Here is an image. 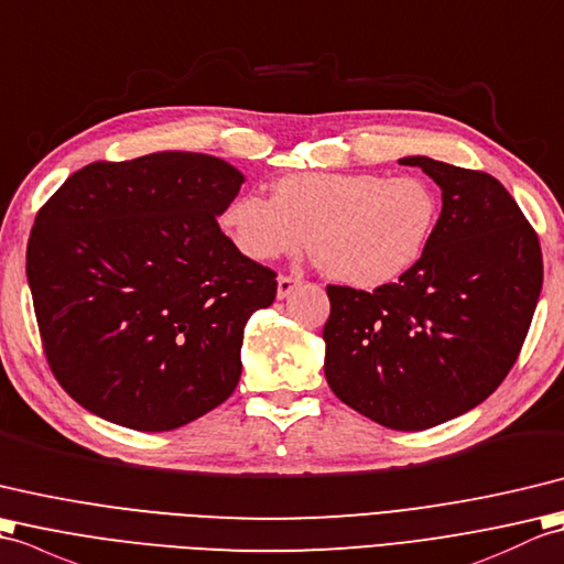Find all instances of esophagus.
<instances>
[{"label": "esophagus", "instance_id": "obj_1", "mask_svg": "<svg viewBox=\"0 0 564 564\" xmlns=\"http://www.w3.org/2000/svg\"><path fill=\"white\" fill-rule=\"evenodd\" d=\"M299 282H302V278H292V274H280V278H278V299L290 296L299 286Z\"/></svg>", "mask_w": 564, "mask_h": 564}]
</instances>
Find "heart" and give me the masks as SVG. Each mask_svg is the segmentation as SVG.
<instances>
[{
  "label": "heart",
  "mask_w": 564,
  "mask_h": 564,
  "mask_svg": "<svg viewBox=\"0 0 564 564\" xmlns=\"http://www.w3.org/2000/svg\"><path fill=\"white\" fill-rule=\"evenodd\" d=\"M440 193L417 173H292L270 199L243 193L219 227L248 260L294 256L306 243L330 280L377 290L420 265L440 224Z\"/></svg>",
  "instance_id": "obj_1"
}]
</instances>
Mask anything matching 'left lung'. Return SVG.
<instances>
[{
  "mask_svg": "<svg viewBox=\"0 0 564 564\" xmlns=\"http://www.w3.org/2000/svg\"><path fill=\"white\" fill-rule=\"evenodd\" d=\"M442 187L415 270L373 292L328 284L325 379L345 405L417 432L480 405L514 367L543 286L541 243L490 173L405 156Z\"/></svg>",
  "mask_w": 564,
  "mask_h": 564,
  "instance_id": "obj_1",
  "label": "left lung"
}]
</instances>
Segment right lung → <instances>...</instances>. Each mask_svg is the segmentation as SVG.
I'll return each mask as SVG.
<instances>
[{
  "instance_id": "add662e5",
  "label": "right lung",
  "mask_w": 564,
  "mask_h": 564,
  "mask_svg": "<svg viewBox=\"0 0 564 564\" xmlns=\"http://www.w3.org/2000/svg\"><path fill=\"white\" fill-rule=\"evenodd\" d=\"M243 181L195 152L96 161L37 212L26 250L37 330L82 408L169 432L234 393L246 323L278 294L274 272L217 224Z\"/></svg>"
}]
</instances>
